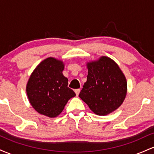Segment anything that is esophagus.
I'll use <instances>...</instances> for the list:
<instances>
[{
	"label": "esophagus",
	"mask_w": 154,
	"mask_h": 154,
	"mask_svg": "<svg viewBox=\"0 0 154 154\" xmlns=\"http://www.w3.org/2000/svg\"><path fill=\"white\" fill-rule=\"evenodd\" d=\"M75 92L76 95H79V92H80V89H76L75 91Z\"/></svg>",
	"instance_id": "34e87169"
}]
</instances>
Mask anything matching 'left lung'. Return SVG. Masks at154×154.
I'll use <instances>...</instances> for the list:
<instances>
[{"mask_svg": "<svg viewBox=\"0 0 154 154\" xmlns=\"http://www.w3.org/2000/svg\"><path fill=\"white\" fill-rule=\"evenodd\" d=\"M87 81L79 98L95 114L105 116L117 109L127 95V80L115 61L106 56L87 63Z\"/></svg>", "mask_w": 154, "mask_h": 154, "instance_id": "obj_1", "label": "left lung"}]
</instances>
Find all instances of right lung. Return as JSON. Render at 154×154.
Returning a JSON list of instances; mask_svg holds the SVG:
<instances>
[{
    "label": "right lung",
    "instance_id": "obj_1",
    "mask_svg": "<svg viewBox=\"0 0 154 154\" xmlns=\"http://www.w3.org/2000/svg\"><path fill=\"white\" fill-rule=\"evenodd\" d=\"M64 64L49 57L35 69L26 84V94L32 106L40 114L54 118L59 115L75 93L68 88V79L63 75Z\"/></svg>",
    "mask_w": 154,
    "mask_h": 154
}]
</instances>
